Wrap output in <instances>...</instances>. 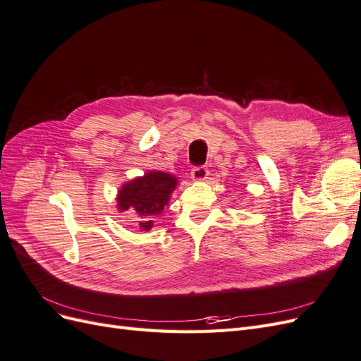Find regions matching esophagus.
Instances as JSON below:
<instances>
[{
    "instance_id": "34e87169",
    "label": "esophagus",
    "mask_w": 361,
    "mask_h": 361,
    "mask_svg": "<svg viewBox=\"0 0 361 361\" xmlns=\"http://www.w3.org/2000/svg\"><path fill=\"white\" fill-rule=\"evenodd\" d=\"M207 176H209V170H207L206 167H195L191 170V179L195 182L206 180Z\"/></svg>"
}]
</instances>
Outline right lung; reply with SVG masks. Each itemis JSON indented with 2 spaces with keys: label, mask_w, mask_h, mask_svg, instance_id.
Listing matches in <instances>:
<instances>
[{
  "label": "right lung",
  "mask_w": 361,
  "mask_h": 361,
  "mask_svg": "<svg viewBox=\"0 0 361 361\" xmlns=\"http://www.w3.org/2000/svg\"><path fill=\"white\" fill-rule=\"evenodd\" d=\"M176 187L178 178L174 174L150 170L122 185L116 197L117 209L134 211L140 216L141 231L149 232L154 227V218L162 214Z\"/></svg>",
  "instance_id": "right-lung-1"
}]
</instances>
